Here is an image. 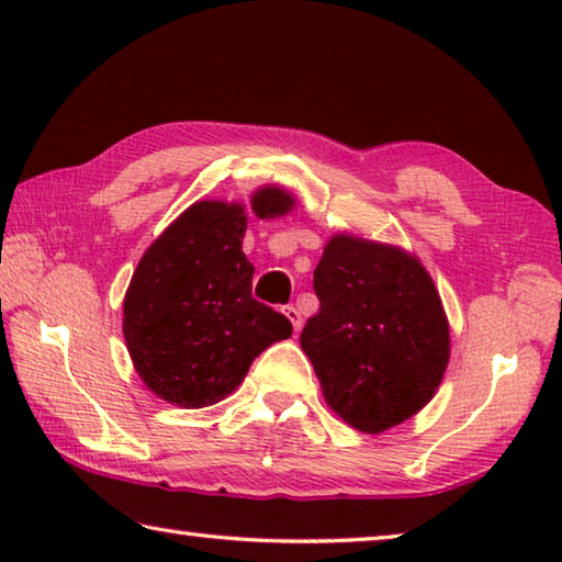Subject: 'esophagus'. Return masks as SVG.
<instances>
[{"label":"esophagus","instance_id":"34e87169","mask_svg":"<svg viewBox=\"0 0 562 562\" xmlns=\"http://www.w3.org/2000/svg\"><path fill=\"white\" fill-rule=\"evenodd\" d=\"M284 315H288V319L292 322V329L294 331H300V327H302V315H300V310L297 307H284Z\"/></svg>","mask_w":562,"mask_h":562}]
</instances>
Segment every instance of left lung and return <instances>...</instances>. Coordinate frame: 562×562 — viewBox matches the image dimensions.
Wrapping results in <instances>:
<instances>
[{"instance_id": "left-lung-1", "label": "left lung", "mask_w": 562, "mask_h": 562, "mask_svg": "<svg viewBox=\"0 0 562 562\" xmlns=\"http://www.w3.org/2000/svg\"><path fill=\"white\" fill-rule=\"evenodd\" d=\"M300 345L341 422L382 434L431 402L451 357L439 290L416 255L337 233L315 270Z\"/></svg>"}]
</instances>
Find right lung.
<instances>
[{
    "label": "right lung",
    "mask_w": 562,
    "mask_h": 562,
    "mask_svg": "<svg viewBox=\"0 0 562 562\" xmlns=\"http://www.w3.org/2000/svg\"><path fill=\"white\" fill-rule=\"evenodd\" d=\"M258 217L292 211L294 198L265 186ZM240 203L198 201L140 258L123 297V339L133 367L168 404L201 408L233 394L260 351L292 335L290 319L252 297Z\"/></svg>",
    "instance_id": "obj_1"
}]
</instances>
